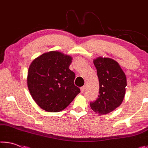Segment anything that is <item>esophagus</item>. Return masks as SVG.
Returning a JSON list of instances; mask_svg holds the SVG:
<instances>
[{
  "instance_id": "34e87169",
  "label": "esophagus",
  "mask_w": 148,
  "mask_h": 148,
  "mask_svg": "<svg viewBox=\"0 0 148 148\" xmlns=\"http://www.w3.org/2000/svg\"><path fill=\"white\" fill-rule=\"evenodd\" d=\"M85 89H86V87H85V86L82 87L81 88H80V89H81V93H84V92L85 91Z\"/></svg>"
}]
</instances>
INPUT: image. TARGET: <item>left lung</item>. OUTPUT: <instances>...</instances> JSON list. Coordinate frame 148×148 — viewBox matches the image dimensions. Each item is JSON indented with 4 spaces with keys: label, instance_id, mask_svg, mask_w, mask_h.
<instances>
[{
    "label": "left lung",
    "instance_id": "8db88e82",
    "mask_svg": "<svg viewBox=\"0 0 148 148\" xmlns=\"http://www.w3.org/2000/svg\"><path fill=\"white\" fill-rule=\"evenodd\" d=\"M99 82V95L90 102L91 109L101 115L108 114L123 101L127 78L118 62L110 58L98 57L93 61Z\"/></svg>",
    "mask_w": 148,
    "mask_h": 148
}]
</instances>
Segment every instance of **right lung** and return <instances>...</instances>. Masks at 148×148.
I'll return each mask as SVG.
<instances>
[{"mask_svg": "<svg viewBox=\"0 0 148 148\" xmlns=\"http://www.w3.org/2000/svg\"><path fill=\"white\" fill-rule=\"evenodd\" d=\"M72 57L59 51L42 54L31 62L27 86L34 101L44 110H64L80 92L74 85L75 74L69 69Z\"/></svg>", "mask_w": 148, "mask_h": 148, "instance_id": "1", "label": "right lung"}]
</instances>
